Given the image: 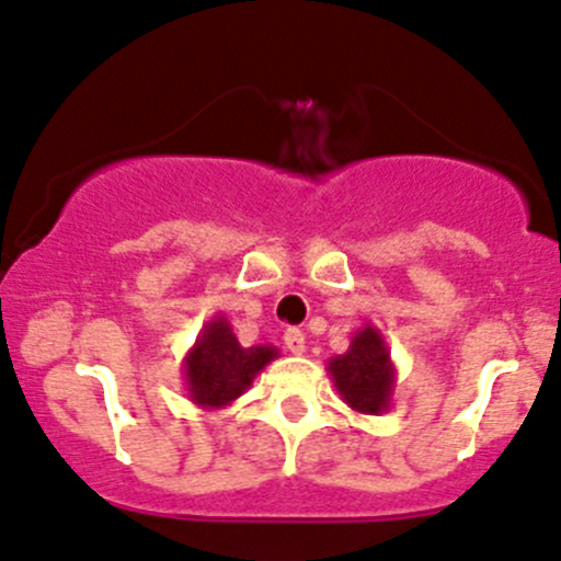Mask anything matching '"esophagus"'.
Listing matches in <instances>:
<instances>
[{
  "mask_svg": "<svg viewBox=\"0 0 561 561\" xmlns=\"http://www.w3.org/2000/svg\"><path fill=\"white\" fill-rule=\"evenodd\" d=\"M285 345H287V351L293 353V356H301V353L307 351V336H304V331H298V329H287L285 331Z\"/></svg>",
  "mask_w": 561,
  "mask_h": 561,
  "instance_id": "esophagus-1",
  "label": "esophagus"
}]
</instances>
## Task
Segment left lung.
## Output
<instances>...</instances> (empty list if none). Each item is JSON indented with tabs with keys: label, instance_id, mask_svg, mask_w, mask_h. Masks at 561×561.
<instances>
[{
	"label": "left lung",
	"instance_id": "1",
	"mask_svg": "<svg viewBox=\"0 0 561 561\" xmlns=\"http://www.w3.org/2000/svg\"><path fill=\"white\" fill-rule=\"evenodd\" d=\"M325 369L347 408L367 416L389 411L397 369L383 334L373 323H364L353 334L351 347L340 356H331Z\"/></svg>",
	"mask_w": 561,
	"mask_h": 561
}]
</instances>
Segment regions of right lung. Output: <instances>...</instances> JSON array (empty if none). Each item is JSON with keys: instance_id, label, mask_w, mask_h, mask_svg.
<instances>
[{"instance_id": "obj_1", "label": "right lung", "mask_w": 561, "mask_h": 561, "mask_svg": "<svg viewBox=\"0 0 561 561\" xmlns=\"http://www.w3.org/2000/svg\"><path fill=\"white\" fill-rule=\"evenodd\" d=\"M279 356L274 345L243 347L232 334V325L225 314H214L197 342L183 356V380H186L188 400L205 411H219L236 402L260 373Z\"/></svg>"}]
</instances>
